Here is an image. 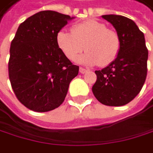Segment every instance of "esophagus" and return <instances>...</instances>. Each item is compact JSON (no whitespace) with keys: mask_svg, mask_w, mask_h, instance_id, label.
<instances>
[{"mask_svg":"<svg viewBox=\"0 0 153 153\" xmlns=\"http://www.w3.org/2000/svg\"><path fill=\"white\" fill-rule=\"evenodd\" d=\"M79 71H80V72H81V73H85V72H87V71H88V70H86V69H84V68H82V67L80 68V70H79Z\"/></svg>","mask_w":153,"mask_h":153,"instance_id":"1","label":"esophagus"}]
</instances>
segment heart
<instances>
[{
  "label": "heart",
  "mask_w": 153,
  "mask_h": 153,
  "mask_svg": "<svg viewBox=\"0 0 153 153\" xmlns=\"http://www.w3.org/2000/svg\"><path fill=\"white\" fill-rule=\"evenodd\" d=\"M56 42L59 50L70 61L77 59L84 48L87 51L78 62L87 65L99 63L102 67L115 61L121 48L117 32L97 20H87L73 25L71 33L60 30Z\"/></svg>",
  "instance_id": "obj_1"
}]
</instances>
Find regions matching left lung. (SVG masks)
I'll return each instance as SVG.
<instances>
[{"label":"left lung","mask_w":153,"mask_h":153,"mask_svg":"<svg viewBox=\"0 0 153 153\" xmlns=\"http://www.w3.org/2000/svg\"><path fill=\"white\" fill-rule=\"evenodd\" d=\"M102 17L115 28L121 48L113 62L95 71L97 81L92 92L104 105L123 106L134 99L145 82L148 49L143 32L132 20L114 14Z\"/></svg>","instance_id":"left-lung-1"}]
</instances>
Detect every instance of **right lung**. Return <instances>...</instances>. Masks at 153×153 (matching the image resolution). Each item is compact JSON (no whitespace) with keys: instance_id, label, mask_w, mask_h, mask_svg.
Returning a JSON list of instances; mask_svg holds the SVG:
<instances>
[{"instance_id":"right-lung-1","label":"right lung","mask_w":153,"mask_h":153,"mask_svg":"<svg viewBox=\"0 0 153 153\" xmlns=\"http://www.w3.org/2000/svg\"><path fill=\"white\" fill-rule=\"evenodd\" d=\"M74 19L54 10H42L20 24L10 43L9 78L17 99L28 109L45 112L64 101L71 81L78 75L59 50L58 32Z\"/></svg>"}]
</instances>
